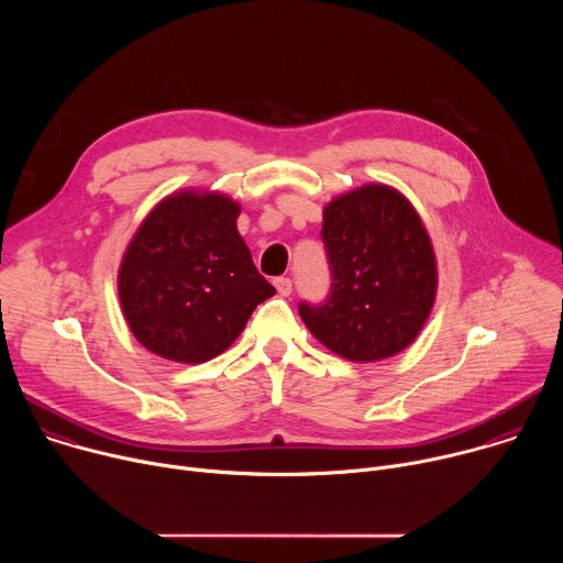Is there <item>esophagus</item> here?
I'll use <instances>...</instances> for the list:
<instances>
[{"label": "esophagus", "mask_w": 563, "mask_h": 563, "mask_svg": "<svg viewBox=\"0 0 563 563\" xmlns=\"http://www.w3.org/2000/svg\"><path fill=\"white\" fill-rule=\"evenodd\" d=\"M274 285H276V289H278V294H280V296H289V294H291V280H289L287 276L276 278V280H274Z\"/></svg>", "instance_id": "1"}]
</instances>
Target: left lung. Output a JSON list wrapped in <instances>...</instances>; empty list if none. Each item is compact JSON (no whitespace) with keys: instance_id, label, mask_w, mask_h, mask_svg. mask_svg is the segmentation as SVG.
I'll return each instance as SVG.
<instances>
[{"instance_id":"1","label":"left lung","mask_w":563,"mask_h":563,"mask_svg":"<svg viewBox=\"0 0 563 563\" xmlns=\"http://www.w3.org/2000/svg\"><path fill=\"white\" fill-rule=\"evenodd\" d=\"M332 289L300 302L307 330L334 354L374 363L404 352L437 298L432 240L412 202L387 185H363L323 209Z\"/></svg>"}]
</instances>
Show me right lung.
<instances>
[{
	"mask_svg": "<svg viewBox=\"0 0 563 563\" xmlns=\"http://www.w3.org/2000/svg\"><path fill=\"white\" fill-rule=\"evenodd\" d=\"M238 216L240 205L229 196L185 189L157 202L137 227L118 272V296L148 352L205 363L276 294L238 233Z\"/></svg>",
	"mask_w": 563,
	"mask_h": 563,
	"instance_id": "obj_1",
	"label": "right lung"
}]
</instances>
